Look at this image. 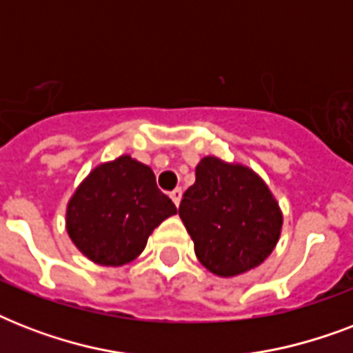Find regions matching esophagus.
<instances>
[{
  "label": "esophagus",
  "mask_w": 353,
  "mask_h": 353,
  "mask_svg": "<svg viewBox=\"0 0 353 353\" xmlns=\"http://www.w3.org/2000/svg\"><path fill=\"white\" fill-rule=\"evenodd\" d=\"M181 194H183L181 188H174V190H172V192H170L172 201H174V203H176V205H179V201H181Z\"/></svg>",
  "instance_id": "esophagus-1"
}]
</instances>
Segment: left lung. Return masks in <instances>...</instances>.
Returning a JSON list of instances; mask_svg holds the SVG:
<instances>
[{
    "instance_id": "1",
    "label": "left lung",
    "mask_w": 353,
    "mask_h": 353,
    "mask_svg": "<svg viewBox=\"0 0 353 353\" xmlns=\"http://www.w3.org/2000/svg\"><path fill=\"white\" fill-rule=\"evenodd\" d=\"M196 256L210 273L236 276L273 252L282 212L268 185L247 166L203 157L179 203Z\"/></svg>"
}]
</instances>
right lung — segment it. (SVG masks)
I'll list each match as a JSON object with an SVG mask.
<instances>
[{
	"mask_svg": "<svg viewBox=\"0 0 353 353\" xmlns=\"http://www.w3.org/2000/svg\"><path fill=\"white\" fill-rule=\"evenodd\" d=\"M176 205L157 188L152 168L130 155L97 166L68 205V232L85 256L101 265L137 258Z\"/></svg>",
	"mask_w": 353,
	"mask_h": 353,
	"instance_id": "obj_1",
	"label": "right lung"
}]
</instances>
